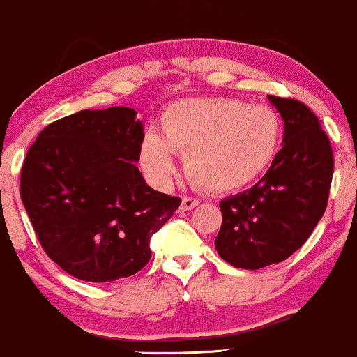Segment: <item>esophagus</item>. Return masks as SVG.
Returning a JSON list of instances; mask_svg holds the SVG:
<instances>
[{"instance_id":"34e87169","label":"esophagus","mask_w":357,"mask_h":357,"mask_svg":"<svg viewBox=\"0 0 357 357\" xmlns=\"http://www.w3.org/2000/svg\"><path fill=\"white\" fill-rule=\"evenodd\" d=\"M199 204V199L198 198H191V196H183L181 199V210L188 211V210H192V208H196Z\"/></svg>"}]
</instances>
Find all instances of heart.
Instances as JSON below:
<instances>
[{
  "label": "heart",
  "mask_w": 357,
  "mask_h": 357,
  "mask_svg": "<svg viewBox=\"0 0 357 357\" xmlns=\"http://www.w3.org/2000/svg\"><path fill=\"white\" fill-rule=\"evenodd\" d=\"M162 139L149 132L141 149L146 173L165 183L173 154L186 159L196 186L211 192L241 190L260 178L280 149L284 124L275 109L231 97L176 102L161 122Z\"/></svg>",
  "instance_id": "heart-1"
}]
</instances>
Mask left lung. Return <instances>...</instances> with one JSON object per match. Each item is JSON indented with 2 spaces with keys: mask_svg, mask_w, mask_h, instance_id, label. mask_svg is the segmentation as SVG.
<instances>
[{
  "mask_svg": "<svg viewBox=\"0 0 357 357\" xmlns=\"http://www.w3.org/2000/svg\"><path fill=\"white\" fill-rule=\"evenodd\" d=\"M268 100L284 119V146L255 186L220 203L216 252L236 268H264L301 248L326 211L333 183V147L317 116L301 100Z\"/></svg>",
  "mask_w": 357,
  "mask_h": 357,
  "instance_id": "left-lung-1",
  "label": "left lung"
}]
</instances>
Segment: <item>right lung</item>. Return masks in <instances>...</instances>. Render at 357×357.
Returning <instances> with one entry per match:
<instances>
[{
  "instance_id": "right-lung-1",
  "label": "right lung",
  "mask_w": 357,
  "mask_h": 357,
  "mask_svg": "<svg viewBox=\"0 0 357 357\" xmlns=\"http://www.w3.org/2000/svg\"><path fill=\"white\" fill-rule=\"evenodd\" d=\"M129 107L80 110L48 124L28 149L20 195L40 245L85 282L134 275L149 240L181 198L147 186L136 166L144 141Z\"/></svg>"
}]
</instances>
